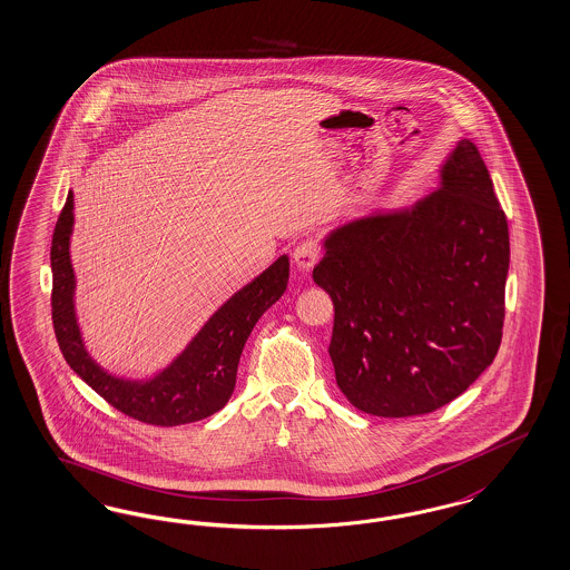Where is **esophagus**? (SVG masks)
I'll use <instances>...</instances> for the list:
<instances>
[{"instance_id": "esophagus-1", "label": "esophagus", "mask_w": 570, "mask_h": 570, "mask_svg": "<svg viewBox=\"0 0 570 570\" xmlns=\"http://www.w3.org/2000/svg\"><path fill=\"white\" fill-rule=\"evenodd\" d=\"M321 257V245L316 239L302 240L294 252L295 266L299 271H311Z\"/></svg>"}]
</instances>
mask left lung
Wrapping results in <instances>:
<instances>
[{"mask_svg":"<svg viewBox=\"0 0 570 570\" xmlns=\"http://www.w3.org/2000/svg\"><path fill=\"white\" fill-rule=\"evenodd\" d=\"M508 266V220L470 140L423 202L333 230L313 278L333 299L330 356L344 396L377 417L458 399L497 356Z\"/></svg>","mask_w":570,"mask_h":570,"instance_id":"left-lung-1","label":"left lung"}]
</instances>
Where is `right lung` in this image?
Returning a JSON list of instances; mask_svg holds the SVG:
<instances>
[{"mask_svg":"<svg viewBox=\"0 0 570 570\" xmlns=\"http://www.w3.org/2000/svg\"><path fill=\"white\" fill-rule=\"evenodd\" d=\"M71 230L73 193H69L58 216L50 249L52 323L69 367L107 403L138 422L169 428L199 422L220 411L237 384L240 352L257 318L287 289L289 257H278L271 268L233 295L169 367L147 382H136L115 377L98 367L83 346L75 318V275L69 256Z\"/></svg>","mask_w":570,"mask_h":570,"instance_id":"1","label":"right lung"}]
</instances>
